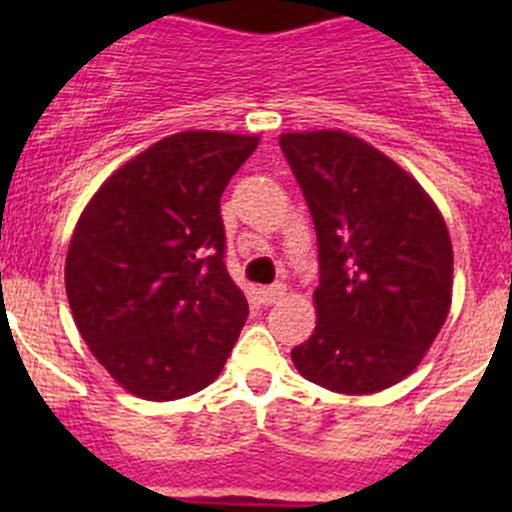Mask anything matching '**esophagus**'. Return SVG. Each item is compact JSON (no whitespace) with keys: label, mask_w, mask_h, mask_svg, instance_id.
I'll list each match as a JSON object with an SVG mask.
<instances>
[{"label":"esophagus","mask_w":512,"mask_h":512,"mask_svg":"<svg viewBox=\"0 0 512 512\" xmlns=\"http://www.w3.org/2000/svg\"><path fill=\"white\" fill-rule=\"evenodd\" d=\"M287 287L285 285H270V287H260V299L262 304H275L277 299L285 297Z\"/></svg>","instance_id":"obj_1"}]
</instances>
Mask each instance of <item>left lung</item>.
Here are the masks:
<instances>
[{
  "mask_svg": "<svg viewBox=\"0 0 512 512\" xmlns=\"http://www.w3.org/2000/svg\"><path fill=\"white\" fill-rule=\"evenodd\" d=\"M319 247L317 327L292 349L304 379L374 394L409 376L451 309L453 247L404 168L344 131L282 133Z\"/></svg>",
  "mask_w": 512,
  "mask_h": 512,
  "instance_id": "obj_1",
  "label": "left lung"
}]
</instances>
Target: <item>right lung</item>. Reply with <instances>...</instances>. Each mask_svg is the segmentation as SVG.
<instances>
[{"mask_svg":"<svg viewBox=\"0 0 512 512\" xmlns=\"http://www.w3.org/2000/svg\"><path fill=\"white\" fill-rule=\"evenodd\" d=\"M260 138L183 131L116 170L66 255L71 314L133 396L173 401L218 379L247 319L225 267L220 195Z\"/></svg>","mask_w":512,"mask_h":512,"instance_id":"obj_1","label":"right lung"}]
</instances>
